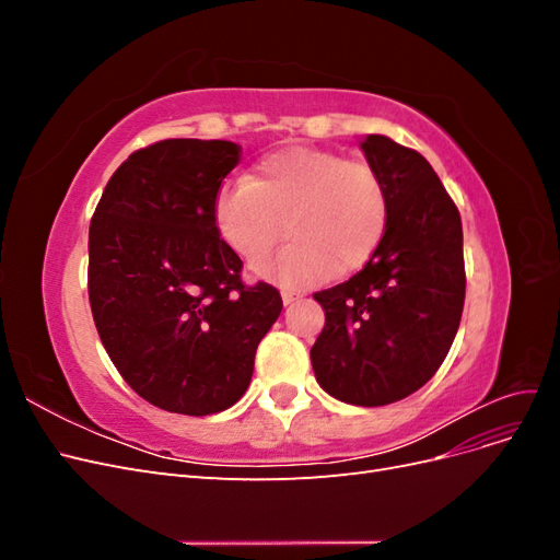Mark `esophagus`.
I'll list each match as a JSON object with an SVG mask.
<instances>
[{"label":"esophagus","mask_w":560,"mask_h":560,"mask_svg":"<svg viewBox=\"0 0 560 560\" xmlns=\"http://www.w3.org/2000/svg\"><path fill=\"white\" fill-rule=\"evenodd\" d=\"M280 296H282V303H284V306H290V303H294V301L299 299V292L282 290V292H280Z\"/></svg>","instance_id":"obj_1"}]
</instances>
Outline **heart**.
Instances as JSON below:
<instances>
[{
  "label": "heart",
  "instance_id": "b5f03b06",
  "mask_svg": "<svg viewBox=\"0 0 560 560\" xmlns=\"http://www.w3.org/2000/svg\"><path fill=\"white\" fill-rule=\"evenodd\" d=\"M212 217L222 241L243 259H257L280 243L287 222L292 243L254 261L252 270L287 287H308L348 276L374 257L389 202L369 163L290 147L266 156L249 182L224 184Z\"/></svg>",
  "mask_w": 560,
  "mask_h": 560
}]
</instances>
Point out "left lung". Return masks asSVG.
<instances>
[{
    "instance_id": "1",
    "label": "left lung",
    "mask_w": 560,
    "mask_h": 560,
    "mask_svg": "<svg viewBox=\"0 0 560 560\" xmlns=\"http://www.w3.org/2000/svg\"><path fill=\"white\" fill-rule=\"evenodd\" d=\"M360 147L385 184L387 229L358 276L313 294L325 311V329L311 362L331 397L385 406L436 374L460 327L463 222L418 151L385 135H366Z\"/></svg>"
}]
</instances>
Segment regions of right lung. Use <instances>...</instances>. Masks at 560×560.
<instances>
[{
  "label": "right lung",
  "instance_id": "1",
  "mask_svg": "<svg viewBox=\"0 0 560 560\" xmlns=\"http://www.w3.org/2000/svg\"><path fill=\"white\" fill-rule=\"evenodd\" d=\"M241 163L226 140H163L118 165L89 231L95 327L124 381L149 404L210 416L238 401L282 311L276 287H245L212 202Z\"/></svg>",
  "mask_w": 560,
  "mask_h": 560
}]
</instances>
